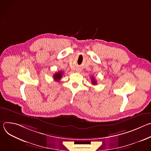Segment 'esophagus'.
<instances>
[{"label": "esophagus", "mask_w": 151, "mask_h": 151, "mask_svg": "<svg viewBox=\"0 0 151 151\" xmlns=\"http://www.w3.org/2000/svg\"><path fill=\"white\" fill-rule=\"evenodd\" d=\"M78 72H79V71H80V70H78Z\"/></svg>", "instance_id": "34e87169"}]
</instances>
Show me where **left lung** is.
<instances>
[{
	"mask_svg": "<svg viewBox=\"0 0 151 151\" xmlns=\"http://www.w3.org/2000/svg\"><path fill=\"white\" fill-rule=\"evenodd\" d=\"M91 82H92L93 85H96L97 84V81H96L95 78L93 76L91 78Z\"/></svg>",
	"mask_w": 151,
	"mask_h": 151,
	"instance_id": "1",
	"label": "left lung"
}]
</instances>
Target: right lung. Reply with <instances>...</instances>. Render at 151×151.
Masks as SVG:
<instances>
[{"instance_id": "right-lung-1", "label": "right lung", "mask_w": 151, "mask_h": 151, "mask_svg": "<svg viewBox=\"0 0 151 151\" xmlns=\"http://www.w3.org/2000/svg\"><path fill=\"white\" fill-rule=\"evenodd\" d=\"M63 72L62 71H60L57 73H55L54 75H53V77H54V79L55 81H58L61 79V77H62V75H63Z\"/></svg>"}]
</instances>
